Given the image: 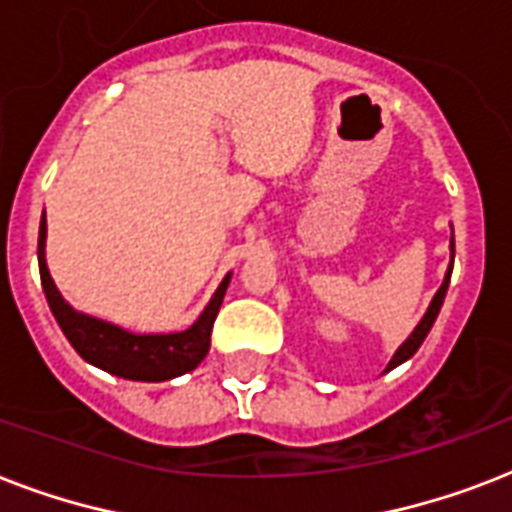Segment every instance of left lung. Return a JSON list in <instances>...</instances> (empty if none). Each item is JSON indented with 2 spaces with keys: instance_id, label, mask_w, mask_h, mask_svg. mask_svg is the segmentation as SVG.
Listing matches in <instances>:
<instances>
[{
  "instance_id": "left-lung-1",
  "label": "left lung",
  "mask_w": 512,
  "mask_h": 512,
  "mask_svg": "<svg viewBox=\"0 0 512 512\" xmlns=\"http://www.w3.org/2000/svg\"><path fill=\"white\" fill-rule=\"evenodd\" d=\"M452 263H454V239H452ZM449 279H452V265H449V271H446V276H444V284H441V289H438L436 297H433V303H430L428 313L422 316V321H420V324H417V327H414L412 335L406 337L404 345H401V348L396 350V356L390 358V364H388V369H385V372H390V369H396L398 364H404L406 358H412L414 353H417V348H420V345H422V340L428 337L430 327L436 324L438 311H441V305H444L446 289H449Z\"/></svg>"
}]
</instances>
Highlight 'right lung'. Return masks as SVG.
Instances as JSON below:
<instances>
[{
  "instance_id": "add662e5",
  "label": "right lung",
  "mask_w": 512,
  "mask_h": 512,
  "mask_svg": "<svg viewBox=\"0 0 512 512\" xmlns=\"http://www.w3.org/2000/svg\"><path fill=\"white\" fill-rule=\"evenodd\" d=\"M44 239H47V220L42 215V225H39V276H42V289L47 295V303H50L52 316L63 329V335L68 337V342L74 345V350L84 361H90L98 369H106L108 374L140 382L172 380V377L191 372L204 361L209 350V337H212V324H215L217 311L223 305L231 276H225L223 284L217 287L209 305L204 308V313L185 332L132 335L127 329L114 327L108 321L74 311L60 297L58 287H55V281L47 271Z\"/></svg>"
}]
</instances>
